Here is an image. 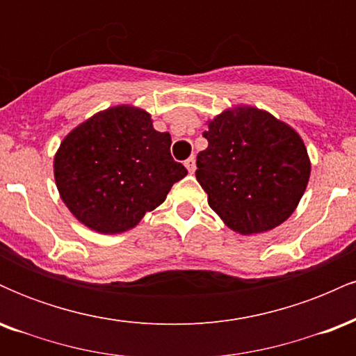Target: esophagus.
Listing matches in <instances>:
<instances>
[{
	"label": "esophagus",
	"instance_id": "34e87169",
	"mask_svg": "<svg viewBox=\"0 0 356 356\" xmlns=\"http://www.w3.org/2000/svg\"><path fill=\"white\" fill-rule=\"evenodd\" d=\"M184 164H186V167H187V170H189V172L192 174L195 170V159L194 157H189L187 159L186 162H184Z\"/></svg>",
	"mask_w": 356,
	"mask_h": 356
}]
</instances>
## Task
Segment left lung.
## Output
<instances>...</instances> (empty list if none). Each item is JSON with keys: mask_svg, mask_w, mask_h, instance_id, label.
<instances>
[{"mask_svg": "<svg viewBox=\"0 0 356 356\" xmlns=\"http://www.w3.org/2000/svg\"><path fill=\"white\" fill-rule=\"evenodd\" d=\"M195 177L211 209L239 234L275 229L296 209L312 164L295 130L254 107L224 110L202 134Z\"/></svg>", "mask_w": 356, "mask_h": 356, "instance_id": "obj_1", "label": "left lung"}]
</instances>
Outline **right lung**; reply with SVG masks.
<instances>
[{"label": "right lung", "instance_id": "right-lung-1", "mask_svg": "<svg viewBox=\"0 0 356 356\" xmlns=\"http://www.w3.org/2000/svg\"><path fill=\"white\" fill-rule=\"evenodd\" d=\"M170 144L145 110L118 105L97 113L73 129L55 155L61 201L102 234L132 229L187 175L170 155Z\"/></svg>", "mask_w": 356, "mask_h": 356}]
</instances>
